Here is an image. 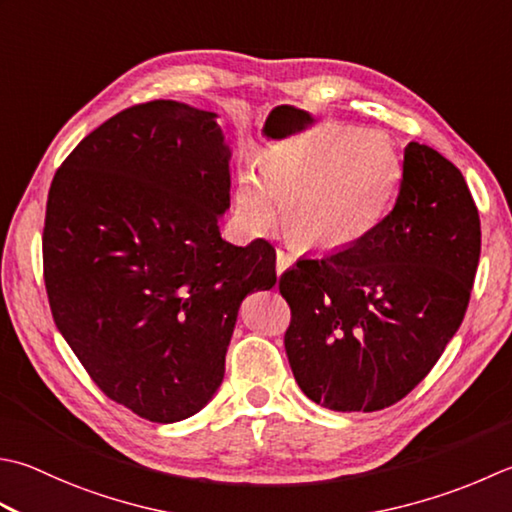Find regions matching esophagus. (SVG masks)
Returning a JSON list of instances; mask_svg holds the SVG:
<instances>
[{"label": "esophagus", "instance_id": "34e87169", "mask_svg": "<svg viewBox=\"0 0 512 512\" xmlns=\"http://www.w3.org/2000/svg\"><path fill=\"white\" fill-rule=\"evenodd\" d=\"M293 264H295L293 257H290L288 253H284V250H277V264H275L277 275H282L284 270H288Z\"/></svg>", "mask_w": 512, "mask_h": 512}]
</instances>
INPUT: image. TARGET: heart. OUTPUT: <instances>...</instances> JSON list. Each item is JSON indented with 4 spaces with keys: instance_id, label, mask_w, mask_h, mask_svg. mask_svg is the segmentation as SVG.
<instances>
[{
    "instance_id": "1",
    "label": "heart",
    "mask_w": 512,
    "mask_h": 512,
    "mask_svg": "<svg viewBox=\"0 0 512 512\" xmlns=\"http://www.w3.org/2000/svg\"><path fill=\"white\" fill-rule=\"evenodd\" d=\"M402 186V164L384 139L348 133L268 155L259 179L242 175L237 217L248 233H264L282 202L288 233L315 250H348L384 222Z\"/></svg>"
}]
</instances>
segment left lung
<instances>
[{
	"mask_svg": "<svg viewBox=\"0 0 512 512\" xmlns=\"http://www.w3.org/2000/svg\"><path fill=\"white\" fill-rule=\"evenodd\" d=\"M482 228L464 175L426 144L404 148L402 186L373 235L304 257L279 277L288 364L308 399L339 413L397 404L462 326Z\"/></svg>",
	"mask_w": 512,
	"mask_h": 512,
	"instance_id": "obj_1",
	"label": "left lung"
}]
</instances>
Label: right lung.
<instances>
[{
    "mask_svg": "<svg viewBox=\"0 0 512 512\" xmlns=\"http://www.w3.org/2000/svg\"><path fill=\"white\" fill-rule=\"evenodd\" d=\"M215 117L173 99L130 106L75 146L48 190L59 333L106 397L155 424L213 399L239 304L277 282L266 239L219 235L230 150Z\"/></svg>",
    "mask_w": 512,
    "mask_h": 512,
    "instance_id": "1",
    "label": "right lung"
}]
</instances>
